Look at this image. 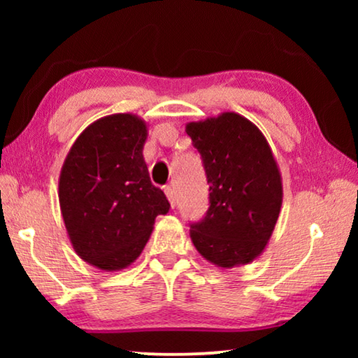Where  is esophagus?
Instances as JSON below:
<instances>
[{
    "instance_id": "34e87169",
    "label": "esophagus",
    "mask_w": 358,
    "mask_h": 358,
    "mask_svg": "<svg viewBox=\"0 0 358 358\" xmlns=\"http://www.w3.org/2000/svg\"><path fill=\"white\" fill-rule=\"evenodd\" d=\"M164 194H166V197H168V200H169V205L171 207H176V192H174V189L171 187V185H168V187L164 189Z\"/></svg>"
}]
</instances>
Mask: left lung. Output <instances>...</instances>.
Masks as SVG:
<instances>
[{"label": "left lung", "mask_w": 358, "mask_h": 358, "mask_svg": "<svg viewBox=\"0 0 358 358\" xmlns=\"http://www.w3.org/2000/svg\"><path fill=\"white\" fill-rule=\"evenodd\" d=\"M185 131L202 155L210 208L190 227L200 256L222 268L252 262L266 249L280 215L283 189L266 136L236 112L189 122Z\"/></svg>", "instance_id": "obj_1"}]
</instances>
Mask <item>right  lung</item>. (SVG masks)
Here are the masks:
<instances>
[{"mask_svg": "<svg viewBox=\"0 0 358 358\" xmlns=\"http://www.w3.org/2000/svg\"><path fill=\"white\" fill-rule=\"evenodd\" d=\"M148 124L135 114L92 122L68 151L58 200L75 252L101 271L136 261L158 215L169 212L164 192L150 180L143 146Z\"/></svg>", "mask_w": 358, "mask_h": 358, "instance_id": "right-lung-1", "label": "right lung"}]
</instances>
